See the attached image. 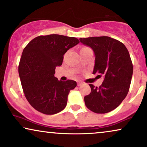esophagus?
Listing matches in <instances>:
<instances>
[{
	"instance_id": "esophagus-1",
	"label": "esophagus",
	"mask_w": 147,
	"mask_h": 147,
	"mask_svg": "<svg viewBox=\"0 0 147 147\" xmlns=\"http://www.w3.org/2000/svg\"><path fill=\"white\" fill-rule=\"evenodd\" d=\"M81 85H82V82H78V86H80Z\"/></svg>"
}]
</instances>
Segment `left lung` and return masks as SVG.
Returning a JSON list of instances; mask_svg holds the SVG:
<instances>
[{"instance_id":"left-lung-1","label":"left lung","mask_w":147,"mask_h":147,"mask_svg":"<svg viewBox=\"0 0 147 147\" xmlns=\"http://www.w3.org/2000/svg\"><path fill=\"white\" fill-rule=\"evenodd\" d=\"M80 40L95 54L93 74L104 77L100 87L89 84L91 92L84 97L85 104L95 113H107L117 108L129 91L133 72L129 52L123 43L107 36Z\"/></svg>"}]
</instances>
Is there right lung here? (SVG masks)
I'll return each instance as SVG.
<instances>
[{"label": "right lung", "mask_w": 147, "mask_h": 147, "mask_svg": "<svg viewBox=\"0 0 147 147\" xmlns=\"http://www.w3.org/2000/svg\"><path fill=\"white\" fill-rule=\"evenodd\" d=\"M79 43L77 38L53 34L38 36L24 48L19 74L25 98L36 110L49 115L65 108L69 91L77 83L59 81L55 69L67 50Z\"/></svg>", "instance_id": "1"}]
</instances>
